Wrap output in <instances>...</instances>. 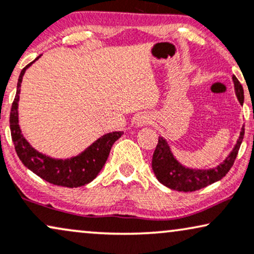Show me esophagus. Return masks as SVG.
Segmentation results:
<instances>
[{"mask_svg":"<svg viewBox=\"0 0 254 254\" xmlns=\"http://www.w3.org/2000/svg\"><path fill=\"white\" fill-rule=\"evenodd\" d=\"M136 123H137L138 127H143V125L150 124L151 123V117L149 116V115H140V116L137 118Z\"/></svg>","mask_w":254,"mask_h":254,"instance_id":"obj_1","label":"esophagus"}]
</instances>
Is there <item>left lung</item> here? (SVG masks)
I'll list each match as a JSON object with an SVG mask.
<instances>
[{
	"label": "left lung",
	"instance_id": "8db88e82",
	"mask_svg": "<svg viewBox=\"0 0 254 254\" xmlns=\"http://www.w3.org/2000/svg\"><path fill=\"white\" fill-rule=\"evenodd\" d=\"M234 83V90H236L237 98L239 103H244V90L240 82L237 79L236 76L232 77ZM244 132V127L240 131V136L234 145L233 150L231 151L229 157L224 160L221 164L216 166L214 169L208 170H195L189 169L183 166L177 159L172 155L171 150L166 140L163 137L158 138L155 152L152 157V170L156 175L157 179L166 188L172 189L176 191L182 192H192L206 188L207 185L213 184L221 178L225 177L226 173L232 168L234 160L238 155L239 147L242 145Z\"/></svg>",
	"mask_w": 254,
	"mask_h": 254
}]
</instances>
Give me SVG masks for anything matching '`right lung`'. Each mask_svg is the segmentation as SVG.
Masks as SVG:
<instances>
[{"instance_id": "1", "label": "right lung", "mask_w": 254, "mask_h": 254, "mask_svg": "<svg viewBox=\"0 0 254 254\" xmlns=\"http://www.w3.org/2000/svg\"><path fill=\"white\" fill-rule=\"evenodd\" d=\"M41 55L35 61L40 59ZM35 61L29 63L22 69L18 77L17 90L11 105L10 111V131L14 142L16 153L24 166L33 171L35 175L41 177L50 184L65 186V188H78L92 182L107 162L109 153L114 143L123 134V131H114L98 138L82 153L71 158L56 159L38 152L22 134L20 124H18V101H20L21 83L23 75L29 66Z\"/></svg>"}]
</instances>
